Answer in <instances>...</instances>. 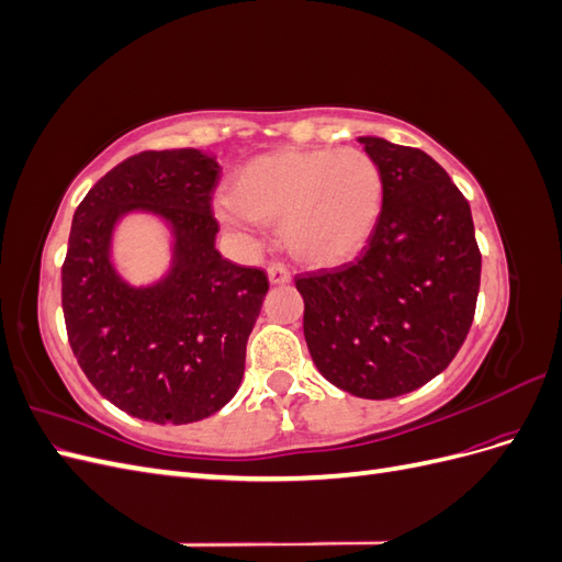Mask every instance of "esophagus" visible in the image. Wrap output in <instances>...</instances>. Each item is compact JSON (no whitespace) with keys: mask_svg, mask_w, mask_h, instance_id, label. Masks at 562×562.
I'll return each mask as SVG.
<instances>
[{"mask_svg":"<svg viewBox=\"0 0 562 562\" xmlns=\"http://www.w3.org/2000/svg\"><path fill=\"white\" fill-rule=\"evenodd\" d=\"M267 274H269V281L274 283V285H285V283H291V269H288V267H285V265H281V262L269 265Z\"/></svg>","mask_w":562,"mask_h":562,"instance_id":"obj_1","label":"esophagus"}]
</instances>
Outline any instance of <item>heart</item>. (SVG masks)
I'll use <instances>...</instances> for the list:
<instances>
[{
    "label": "heart",
    "instance_id": "1",
    "mask_svg": "<svg viewBox=\"0 0 562 562\" xmlns=\"http://www.w3.org/2000/svg\"><path fill=\"white\" fill-rule=\"evenodd\" d=\"M382 173L361 149H279L234 176L223 213L279 223L297 260L337 265L359 250L382 209Z\"/></svg>",
    "mask_w": 562,
    "mask_h": 562
}]
</instances>
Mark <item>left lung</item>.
Here are the masks:
<instances>
[{
	"label": "left lung",
	"instance_id": "left-lung-1",
	"mask_svg": "<svg viewBox=\"0 0 562 562\" xmlns=\"http://www.w3.org/2000/svg\"><path fill=\"white\" fill-rule=\"evenodd\" d=\"M382 173V211L353 262L304 271V339L318 372L361 398H396L464 345L481 250L464 194L427 151L359 138Z\"/></svg>",
	"mask_w": 562,
	"mask_h": 562
}]
</instances>
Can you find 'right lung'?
I'll return each mask as SVG.
<instances>
[{
    "label": "right lung",
    "instance_id": "add662e5",
    "mask_svg": "<svg viewBox=\"0 0 562 562\" xmlns=\"http://www.w3.org/2000/svg\"><path fill=\"white\" fill-rule=\"evenodd\" d=\"M215 159L199 149L140 151L116 164L77 206L63 262V316L83 375L138 419L190 424L232 401L246 342L269 291L267 271L215 250ZM145 207L177 232L172 274L131 289L109 262L113 223Z\"/></svg>",
    "mask_w": 562,
    "mask_h": 562
}]
</instances>
